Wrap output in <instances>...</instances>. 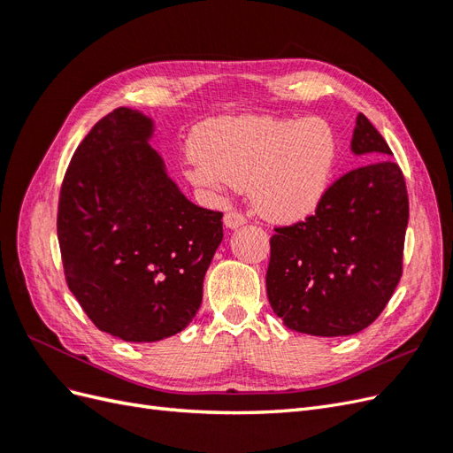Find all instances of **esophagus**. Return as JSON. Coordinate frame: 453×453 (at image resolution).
I'll list each match as a JSON object with an SVG mask.
<instances>
[{
    "label": "esophagus",
    "instance_id": "1",
    "mask_svg": "<svg viewBox=\"0 0 453 453\" xmlns=\"http://www.w3.org/2000/svg\"><path fill=\"white\" fill-rule=\"evenodd\" d=\"M223 223H225V226H226V228H230V230H236V228H240V226H243V225H245V217H243L242 213H238V211H230V213H226V215H225Z\"/></svg>",
    "mask_w": 453,
    "mask_h": 453
}]
</instances>
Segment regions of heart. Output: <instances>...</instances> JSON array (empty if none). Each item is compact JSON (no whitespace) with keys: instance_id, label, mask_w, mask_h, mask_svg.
I'll return each mask as SVG.
<instances>
[{"instance_id":"1","label":"heart","mask_w":453,"mask_h":453,"mask_svg":"<svg viewBox=\"0 0 453 453\" xmlns=\"http://www.w3.org/2000/svg\"><path fill=\"white\" fill-rule=\"evenodd\" d=\"M190 147L188 181L215 190L251 188L255 208L280 223L315 213L338 158L336 134L319 117H219L198 127Z\"/></svg>"}]
</instances>
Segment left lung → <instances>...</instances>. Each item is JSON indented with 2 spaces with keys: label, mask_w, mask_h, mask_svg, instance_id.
<instances>
[{
  "label": "left lung",
  "mask_w": 453,
  "mask_h": 453,
  "mask_svg": "<svg viewBox=\"0 0 453 453\" xmlns=\"http://www.w3.org/2000/svg\"><path fill=\"white\" fill-rule=\"evenodd\" d=\"M351 153L370 162L328 187L315 215L276 228L266 293L291 331L349 336L376 321L403 276L408 195L399 164L363 113Z\"/></svg>",
  "instance_id": "1"
}]
</instances>
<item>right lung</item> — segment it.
Wrapping results in <instances>:
<instances>
[{
	"mask_svg": "<svg viewBox=\"0 0 453 453\" xmlns=\"http://www.w3.org/2000/svg\"><path fill=\"white\" fill-rule=\"evenodd\" d=\"M153 134L138 109L104 117L77 147L58 205L67 287L100 331L142 344L193 321L223 242V213L181 193Z\"/></svg>",
	"mask_w": 453,
	"mask_h": 453,
	"instance_id": "add662e5",
	"label": "right lung"
}]
</instances>
